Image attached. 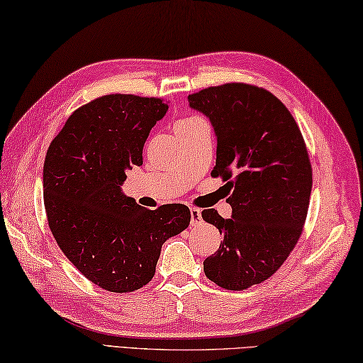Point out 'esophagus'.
I'll use <instances>...</instances> for the list:
<instances>
[{"instance_id":"1","label":"esophagus","mask_w":363,"mask_h":363,"mask_svg":"<svg viewBox=\"0 0 363 363\" xmlns=\"http://www.w3.org/2000/svg\"><path fill=\"white\" fill-rule=\"evenodd\" d=\"M202 223V213L199 208H191V225H197Z\"/></svg>"}]
</instances>
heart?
I'll return each instance as SVG.
<instances>
[{"label": "heart", "instance_id": "1", "mask_svg": "<svg viewBox=\"0 0 363 363\" xmlns=\"http://www.w3.org/2000/svg\"><path fill=\"white\" fill-rule=\"evenodd\" d=\"M197 120H201V118L191 117V118H184V120H180V121H177L175 128H177V126H186V125H191V123H194V121H197Z\"/></svg>", "mask_w": 363, "mask_h": 363}]
</instances>
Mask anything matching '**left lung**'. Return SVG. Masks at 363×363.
Listing matches in <instances>:
<instances>
[{
    "instance_id": "8db88e82",
    "label": "left lung",
    "mask_w": 363,
    "mask_h": 363,
    "mask_svg": "<svg viewBox=\"0 0 363 363\" xmlns=\"http://www.w3.org/2000/svg\"><path fill=\"white\" fill-rule=\"evenodd\" d=\"M216 134L215 177L232 189V218H202L223 234L203 261L210 281L243 291L265 281L288 259L308 213L313 170L303 135L275 94L248 84L208 86L188 96Z\"/></svg>"
}]
</instances>
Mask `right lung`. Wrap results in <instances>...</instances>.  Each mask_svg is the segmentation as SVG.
Returning a JSON list of instances; mask_svg holds the SVG:
<instances>
[{
  "mask_svg": "<svg viewBox=\"0 0 363 363\" xmlns=\"http://www.w3.org/2000/svg\"><path fill=\"white\" fill-rule=\"evenodd\" d=\"M167 108L160 98L106 94L79 107L47 150L49 228L75 269L106 291L133 292L152 281L162 243L189 225L186 205L148 210L120 188Z\"/></svg>",
  "mask_w": 363,
  "mask_h": 363,
  "instance_id": "obj_1",
  "label": "right lung"
}]
</instances>
